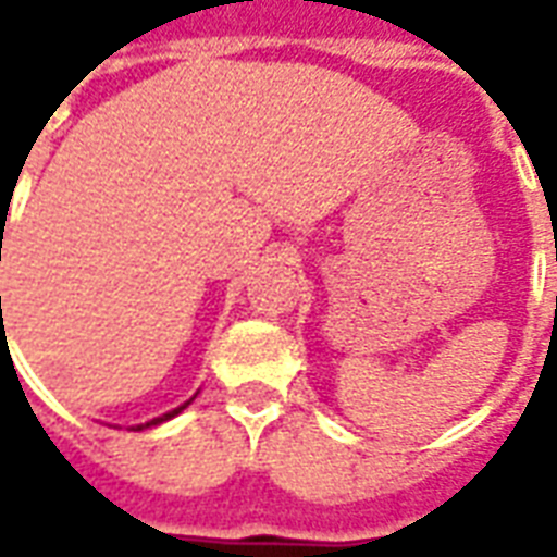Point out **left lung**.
I'll return each mask as SVG.
<instances>
[{
  "label": "left lung",
  "mask_w": 557,
  "mask_h": 557,
  "mask_svg": "<svg viewBox=\"0 0 557 557\" xmlns=\"http://www.w3.org/2000/svg\"><path fill=\"white\" fill-rule=\"evenodd\" d=\"M555 304H557V298H555Z\"/></svg>",
  "instance_id": "1"
}]
</instances>
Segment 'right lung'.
I'll return each instance as SVG.
<instances>
[{"label": "right lung", "mask_w": 557, "mask_h": 557, "mask_svg": "<svg viewBox=\"0 0 557 557\" xmlns=\"http://www.w3.org/2000/svg\"><path fill=\"white\" fill-rule=\"evenodd\" d=\"M0 301H2V298H0ZM196 394H199V387H196V391H194V394H190V397L182 399L178 406H172V409L160 411V414H154V418L139 420V423H110V426H115V430H122V426H127V430H137V432H139V430H151V426H158V423H166V420H172V418H175V414H182V411L187 409L190 403H194Z\"/></svg>", "instance_id": "obj_1"}]
</instances>
